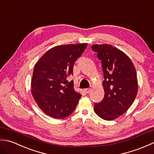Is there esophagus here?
<instances>
[{"mask_svg": "<svg viewBox=\"0 0 154 154\" xmlns=\"http://www.w3.org/2000/svg\"><path fill=\"white\" fill-rule=\"evenodd\" d=\"M85 91H86V93H87V94H90V92H91V89L90 88H86V89H85V90H84Z\"/></svg>", "mask_w": 154, "mask_h": 154, "instance_id": "obj_1", "label": "esophagus"}]
</instances>
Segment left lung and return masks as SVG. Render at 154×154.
<instances>
[{"label":"left lung","instance_id":"left-lung-1","mask_svg":"<svg viewBox=\"0 0 154 154\" xmlns=\"http://www.w3.org/2000/svg\"><path fill=\"white\" fill-rule=\"evenodd\" d=\"M91 49L101 60L104 76V97L94 103V111L104 120H114L128 110L137 95L135 67L125 53L111 45L96 44Z\"/></svg>","mask_w":154,"mask_h":154}]
</instances>
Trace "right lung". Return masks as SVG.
Instances as JSON below:
<instances>
[{
  "label": "right lung",
  "mask_w": 154,
  "mask_h": 154,
  "mask_svg": "<svg viewBox=\"0 0 154 154\" xmlns=\"http://www.w3.org/2000/svg\"><path fill=\"white\" fill-rule=\"evenodd\" d=\"M86 47V43L54 47L36 63L31 84L32 93L46 115L63 119L74 111L82 95L75 91L74 82L66 78L73 74L74 64Z\"/></svg>",
  "instance_id": "1"
}]
</instances>
